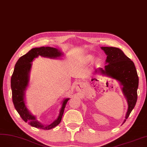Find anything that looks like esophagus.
I'll return each mask as SVG.
<instances>
[{
  "label": "esophagus",
  "instance_id": "1",
  "mask_svg": "<svg viewBox=\"0 0 147 147\" xmlns=\"http://www.w3.org/2000/svg\"><path fill=\"white\" fill-rule=\"evenodd\" d=\"M82 87V84L80 82H76V86H75V88H76V90L77 91H79L80 88H81Z\"/></svg>",
  "mask_w": 147,
  "mask_h": 147
}]
</instances>
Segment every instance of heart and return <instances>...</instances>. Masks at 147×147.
I'll list each match as a JSON object with an SVG mask.
<instances>
[{"label":"heart","instance_id":"obj_1","mask_svg":"<svg viewBox=\"0 0 147 147\" xmlns=\"http://www.w3.org/2000/svg\"><path fill=\"white\" fill-rule=\"evenodd\" d=\"M91 59V57H88V59Z\"/></svg>","mask_w":147,"mask_h":147}]
</instances>
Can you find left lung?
Instances as JSON below:
<instances>
[{
    "label": "left lung",
    "mask_w": 147,
    "mask_h": 147,
    "mask_svg": "<svg viewBox=\"0 0 147 147\" xmlns=\"http://www.w3.org/2000/svg\"><path fill=\"white\" fill-rule=\"evenodd\" d=\"M107 58L105 69L101 68L96 70L108 77L116 79L121 86L122 92L127 102V110L125 119L128 118L135 107L137 99V88L139 86V77L133 61L123 53L120 49L113 47H101Z\"/></svg>",
    "instance_id": "1"
}]
</instances>
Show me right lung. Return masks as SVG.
I'll return each mask as SVG.
<instances>
[{"label":"right lung","mask_w":147,"mask_h":147,"mask_svg":"<svg viewBox=\"0 0 147 147\" xmlns=\"http://www.w3.org/2000/svg\"><path fill=\"white\" fill-rule=\"evenodd\" d=\"M63 55L58 49L51 47L33 48L18 59L11 78L12 99L14 106L22 119L36 128L49 130L57 126L61 121L66 105L69 98L64 99L57 118L50 125H43L36 120L28 110L24 100L25 92L29 81V73L32 61L38 56L50 59H57Z\"/></svg>","instance_id":"1"}]
</instances>
